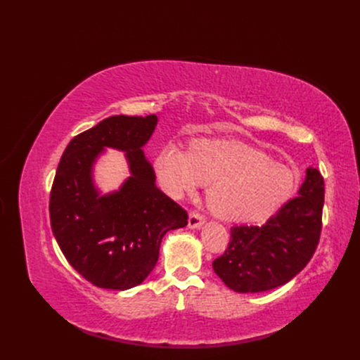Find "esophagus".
<instances>
[{
	"label": "esophagus",
	"instance_id": "esophagus-1",
	"mask_svg": "<svg viewBox=\"0 0 360 360\" xmlns=\"http://www.w3.org/2000/svg\"><path fill=\"white\" fill-rule=\"evenodd\" d=\"M204 216L200 214L198 212H191L189 214V219H188V226L191 228V230H198V228L202 226L204 224Z\"/></svg>",
	"mask_w": 360,
	"mask_h": 360
}]
</instances>
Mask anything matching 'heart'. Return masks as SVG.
I'll use <instances>...</instances> for the list:
<instances>
[{
  "label": "heart",
  "mask_w": 360,
  "mask_h": 360,
  "mask_svg": "<svg viewBox=\"0 0 360 360\" xmlns=\"http://www.w3.org/2000/svg\"><path fill=\"white\" fill-rule=\"evenodd\" d=\"M155 171L174 198L193 193L201 184L210 186V210L234 222L267 219L296 189L291 169L240 141L198 139L189 151L167 144L158 151Z\"/></svg>",
  "instance_id": "obj_1"
}]
</instances>
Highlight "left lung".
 <instances>
[{
    "mask_svg": "<svg viewBox=\"0 0 360 360\" xmlns=\"http://www.w3.org/2000/svg\"><path fill=\"white\" fill-rule=\"evenodd\" d=\"M324 180L309 167L296 198L264 225H236L214 274L237 292L267 291L287 284L309 263L321 233Z\"/></svg>",
    "mask_w": 360,
    "mask_h": 360,
    "instance_id": "obj_1",
    "label": "left lung"
}]
</instances>
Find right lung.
<instances>
[{
	"label": "right lung",
	"instance_id": "obj_1",
	"mask_svg": "<svg viewBox=\"0 0 360 360\" xmlns=\"http://www.w3.org/2000/svg\"><path fill=\"white\" fill-rule=\"evenodd\" d=\"M158 117L112 115L75 136L52 183V233L70 266L93 285L129 290L155 269L163 236L188 225V213L156 186L143 147ZM105 148L125 151L131 177L102 195L92 180Z\"/></svg>",
	"mask_w": 360,
	"mask_h": 360
}]
</instances>
